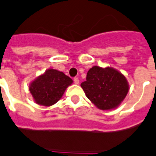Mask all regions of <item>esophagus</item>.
I'll return each mask as SVG.
<instances>
[{
    "mask_svg": "<svg viewBox=\"0 0 156 156\" xmlns=\"http://www.w3.org/2000/svg\"><path fill=\"white\" fill-rule=\"evenodd\" d=\"M74 83L76 84V85H78L79 84V79L78 78H74Z\"/></svg>",
    "mask_w": 156,
    "mask_h": 156,
    "instance_id": "obj_1",
    "label": "esophagus"
}]
</instances>
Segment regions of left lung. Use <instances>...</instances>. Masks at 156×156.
Segmentation results:
<instances>
[{
  "mask_svg": "<svg viewBox=\"0 0 156 156\" xmlns=\"http://www.w3.org/2000/svg\"><path fill=\"white\" fill-rule=\"evenodd\" d=\"M87 98L97 108L109 110L119 106L129 91L124 75L112 68L94 66L87 73L86 81L81 84Z\"/></svg>",
  "mask_w": 156,
  "mask_h": 156,
  "instance_id": "obj_1",
  "label": "left lung"
}]
</instances>
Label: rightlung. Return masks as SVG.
I'll use <instances>...</instances> for the list:
<instances>
[{"label":"right lung","mask_w":156,"mask_h":156,"mask_svg":"<svg viewBox=\"0 0 156 156\" xmlns=\"http://www.w3.org/2000/svg\"><path fill=\"white\" fill-rule=\"evenodd\" d=\"M72 82V79L62 71L49 69L32 81L29 90L37 104L51 106L60 100Z\"/></svg>","instance_id":"obj_1"}]
</instances>
